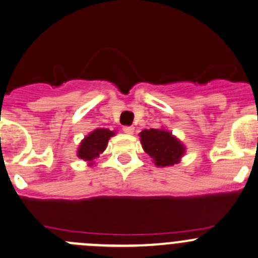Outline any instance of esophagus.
Listing matches in <instances>:
<instances>
[{
	"label": "esophagus",
	"mask_w": 258,
	"mask_h": 258,
	"mask_svg": "<svg viewBox=\"0 0 258 258\" xmlns=\"http://www.w3.org/2000/svg\"><path fill=\"white\" fill-rule=\"evenodd\" d=\"M122 130H123L124 134H128V135L134 134V131H135V128L132 126H123L122 127Z\"/></svg>",
	"instance_id": "1"
}]
</instances>
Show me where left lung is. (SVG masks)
Listing matches in <instances>:
<instances>
[{"instance_id":"left-lung-1","label":"left lung","mask_w":258,"mask_h":258,"mask_svg":"<svg viewBox=\"0 0 258 258\" xmlns=\"http://www.w3.org/2000/svg\"><path fill=\"white\" fill-rule=\"evenodd\" d=\"M140 137L144 150L154 159L157 166L177 164L184 154V146L165 130H144Z\"/></svg>"}]
</instances>
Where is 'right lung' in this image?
I'll return each instance as SVG.
<instances>
[{
  "mask_svg": "<svg viewBox=\"0 0 258 258\" xmlns=\"http://www.w3.org/2000/svg\"><path fill=\"white\" fill-rule=\"evenodd\" d=\"M113 135V132L107 128H98L93 131L82 141L81 147L78 149V156L86 161H92L106 150L109 137Z\"/></svg>",
  "mask_w": 258,
  "mask_h": 258,
  "instance_id": "obj_1",
  "label": "right lung"
}]
</instances>
